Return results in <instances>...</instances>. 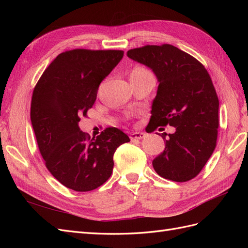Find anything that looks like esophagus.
I'll list each match as a JSON object with an SVG mask.
<instances>
[{"label": "esophagus", "instance_id": "1", "mask_svg": "<svg viewBox=\"0 0 248 248\" xmlns=\"http://www.w3.org/2000/svg\"><path fill=\"white\" fill-rule=\"evenodd\" d=\"M146 134L144 132H132L130 133V139L131 140H140L142 138H145Z\"/></svg>", "mask_w": 248, "mask_h": 248}]
</instances>
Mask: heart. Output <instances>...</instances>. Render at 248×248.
Segmentation results:
<instances>
[{
	"label": "heart",
	"mask_w": 248,
	"mask_h": 248,
	"mask_svg": "<svg viewBox=\"0 0 248 248\" xmlns=\"http://www.w3.org/2000/svg\"><path fill=\"white\" fill-rule=\"evenodd\" d=\"M145 72H149L148 70H146L145 68H142V67H136L130 74H141V73H145Z\"/></svg>",
	"instance_id": "b5f03b06"
}]
</instances>
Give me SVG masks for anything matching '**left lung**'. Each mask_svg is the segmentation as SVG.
Returning a JSON list of instances; mask_svg holds the SVG:
<instances>
[{"instance_id":"8db88e82","label":"left lung","mask_w":248,"mask_h":248,"mask_svg":"<svg viewBox=\"0 0 248 248\" xmlns=\"http://www.w3.org/2000/svg\"><path fill=\"white\" fill-rule=\"evenodd\" d=\"M127 57L149 67L159 84L148 131L168 124L176 128L169 136L162 133L166 148L152 161L155 171L175 182L193 179L212 155L217 140L219 101L208 71L170 44L130 49Z\"/></svg>"}]
</instances>
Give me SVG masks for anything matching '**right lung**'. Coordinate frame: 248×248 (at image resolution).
<instances>
[{
  "label": "right lung",
  "instance_id": "right-lung-1",
  "mask_svg": "<svg viewBox=\"0 0 248 248\" xmlns=\"http://www.w3.org/2000/svg\"><path fill=\"white\" fill-rule=\"evenodd\" d=\"M123 55V50L62 52L34 89L31 122L37 144L50 174L67 188L90 191L102 185L112 172L117 148L130 141L116 127L91 139L78 126L93 107L100 82Z\"/></svg>",
  "mask_w": 248,
  "mask_h": 248
}]
</instances>
